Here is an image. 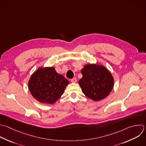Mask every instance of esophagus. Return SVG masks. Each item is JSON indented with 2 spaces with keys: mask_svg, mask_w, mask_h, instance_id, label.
<instances>
[{
  "mask_svg": "<svg viewBox=\"0 0 146 146\" xmlns=\"http://www.w3.org/2000/svg\"><path fill=\"white\" fill-rule=\"evenodd\" d=\"M71 82L72 83H76L77 82V80H76V78H74L72 79H71Z\"/></svg>",
  "mask_w": 146,
  "mask_h": 146,
  "instance_id": "34e87169",
  "label": "esophagus"
}]
</instances>
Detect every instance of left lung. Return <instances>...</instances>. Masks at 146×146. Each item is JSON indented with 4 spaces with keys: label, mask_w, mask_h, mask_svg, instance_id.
<instances>
[{
    "label": "left lung",
    "mask_w": 146,
    "mask_h": 146,
    "mask_svg": "<svg viewBox=\"0 0 146 146\" xmlns=\"http://www.w3.org/2000/svg\"><path fill=\"white\" fill-rule=\"evenodd\" d=\"M81 72L83 77L78 83L86 96L94 101H99L110 94L113 87V78L104 66L86 64L81 70Z\"/></svg>",
    "instance_id": "1"
}]
</instances>
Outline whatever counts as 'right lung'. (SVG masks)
Here are the masks:
<instances>
[{
  "label": "right lung",
  "instance_id": "obj_1",
  "mask_svg": "<svg viewBox=\"0 0 146 146\" xmlns=\"http://www.w3.org/2000/svg\"><path fill=\"white\" fill-rule=\"evenodd\" d=\"M69 82L54 67H39L31 75L29 88L32 96L43 103L53 104L63 95Z\"/></svg>",
  "mask_w": 146,
  "mask_h": 146
}]
</instances>
